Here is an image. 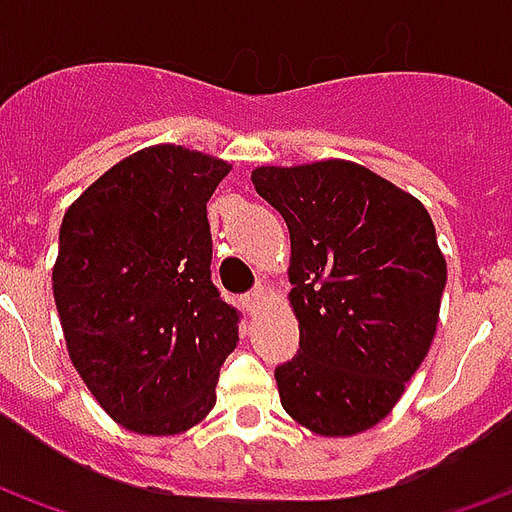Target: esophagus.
<instances>
[{"label":"esophagus","instance_id":"1","mask_svg":"<svg viewBox=\"0 0 512 512\" xmlns=\"http://www.w3.org/2000/svg\"><path fill=\"white\" fill-rule=\"evenodd\" d=\"M244 301H246V310L257 312L260 307H263V301H266V288H263V285H257L252 293H246Z\"/></svg>","mask_w":512,"mask_h":512}]
</instances>
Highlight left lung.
I'll return each mask as SVG.
<instances>
[{"label":"left lung","mask_w":512,"mask_h":512,"mask_svg":"<svg viewBox=\"0 0 512 512\" xmlns=\"http://www.w3.org/2000/svg\"><path fill=\"white\" fill-rule=\"evenodd\" d=\"M288 224L299 354L274 370L282 408L318 436L370 430L395 408L439 326L447 260L425 205L362 164L257 167Z\"/></svg>","instance_id":"left-lung-1"}]
</instances>
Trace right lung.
Returning a JSON list of instances; mask_svg holds the SVG:
<instances>
[{
	"instance_id": "right-lung-1",
	"label": "right lung",
	"mask_w": 512,
	"mask_h": 512,
	"mask_svg": "<svg viewBox=\"0 0 512 512\" xmlns=\"http://www.w3.org/2000/svg\"><path fill=\"white\" fill-rule=\"evenodd\" d=\"M230 169L189 147H145L62 216L51 282L68 356L106 414L142 436L200 425L238 343V312L211 282L205 208Z\"/></svg>"
}]
</instances>
